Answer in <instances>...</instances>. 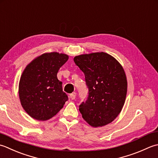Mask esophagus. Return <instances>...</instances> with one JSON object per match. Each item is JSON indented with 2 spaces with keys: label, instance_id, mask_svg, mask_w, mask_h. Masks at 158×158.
Here are the masks:
<instances>
[{
  "label": "esophagus",
  "instance_id": "34e87169",
  "mask_svg": "<svg viewBox=\"0 0 158 158\" xmlns=\"http://www.w3.org/2000/svg\"><path fill=\"white\" fill-rule=\"evenodd\" d=\"M76 93H72V94H70L69 95V98L72 99V100H73V99H76Z\"/></svg>",
  "mask_w": 158,
  "mask_h": 158
}]
</instances>
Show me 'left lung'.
I'll list each match as a JSON object with an SVG mask.
<instances>
[{
	"mask_svg": "<svg viewBox=\"0 0 158 158\" xmlns=\"http://www.w3.org/2000/svg\"><path fill=\"white\" fill-rule=\"evenodd\" d=\"M85 76L87 100L79 110L86 123L94 127L110 123L119 114L126 98L127 81L123 67L106 52L80 54L73 59Z\"/></svg>",
	"mask_w": 158,
	"mask_h": 158,
	"instance_id": "left-lung-1",
	"label": "left lung"
}]
</instances>
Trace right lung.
Segmentation results:
<instances>
[{"mask_svg": "<svg viewBox=\"0 0 158 158\" xmlns=\"http://www.w3.org/2000/svg\"><path fill=\"white\" fill-rule=\"evenodd\" d=\"M68 59L65 54L44 53L25 67L19 82L18 93L22 108L31 117L46 121L63 107L68 97L63 91L57 73Z\"/></svg>", "mask_w": 158, "mask_h": 158, "instance_id": "obj_1", "label": "right lung"}]
</instances>
